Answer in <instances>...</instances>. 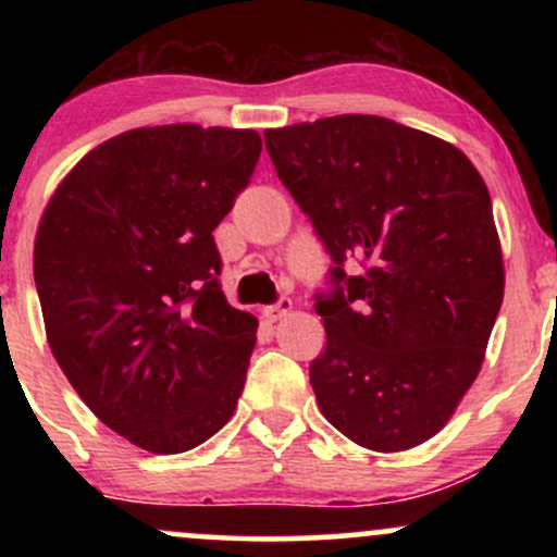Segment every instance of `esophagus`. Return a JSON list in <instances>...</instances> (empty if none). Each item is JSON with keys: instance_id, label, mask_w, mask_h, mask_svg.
<instances>
[{"instance_id": "esophagus-1", "label": "esophagus", "mask_w": 557, "mask_h": 557, "mask_svg": "<svg viewBox=\"0 0 557 557\" xmlns=\"http://www.w3.org/2000/svg\"><path fill=\"white\" fill-rule=\"evenodd\" d=\"M293 311V300L287 298V296H283L277 300V304H272V306H267L264 309V317L270 319V322H280V319H285L287 314H290Z\"/></svg>"}]
</instances>
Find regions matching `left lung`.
I'll list each match as a JSON object with an SVG mask.
<instances>
[{
    "label": "left lung",
    "mask_w": 557,
    "mask_h": 557,
    "mask_svg": "<svg viewBox=\"0 0 557 557\" xmlns=\"http://www.w3.org/2000/svg\"><path fill=\"white\" fill-rule=\"evenodd\" d=\"M264 144L332 259L314 296L327 348L309 367L324 419L369 450L426 443L476 380L503 304L487 185L456 146L376 114Z\"/></svg>",
    "instance_id": "8db88e82"
}]
</instances>
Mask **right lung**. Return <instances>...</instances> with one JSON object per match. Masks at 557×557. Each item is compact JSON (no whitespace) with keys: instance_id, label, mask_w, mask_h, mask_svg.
Masks as SVG:
<instances>
[{"instance_id":"right-lung-1","label":"right lung","mask_w":557,"mask_h":557,"mask_svg":"<svg viewBox=\"0 0 557 557\" xmlns=\"http://www.w3.org/2000/svg\"><path fill=\"white\" fill-rule=\"evenodd\" d=\"M259 154L257 131L138 127L88 151L41 216L49 348L96 417L144 450H190L238 406L259 322L225 300L212 233Z\"/></svg>"}]
</instances>
